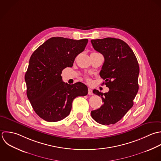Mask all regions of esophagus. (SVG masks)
I'll return each instance as SVG.
<instances>
[{
    "label": "esophagus",
    "instance_id": "34e87169",
    "mask_svg": "<svg viewBox=\"0 0 161 161\" xmlns=\"http://www.w3.org/2000/svg\"><path fill=\"white\" fill-rule=\"evenodd\" d=\"M88 95H93V92H92V89H90V88H88Z\"/></svg>",
    "mask_w": 161,
    "mask_h": 161
}]
</instances>
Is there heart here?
<instances>
[{
  "label": "heart",
  "mask_w": 161,
  "mask_h": 161,
  "mask_svg": "<svg viewBox=\"0 0 161 161\" xmlns=\"http://www.w3.org/2000/svg\"><path fill=\"white\" fill-rule=\"evenodd\" d=\"M88 80V81H89V79H87Z\"/></svg>",
  "instance_id": "heart-1"
}]
</instances>
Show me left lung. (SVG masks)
Masks as SVG:
<instances>
[{"label": "left lung", "mask_w": 161, "mask_h": 161, "mask_svg": "<svg viewBox=\"0 0 161 161\" xmlns=\"http://www.w3.org/2000/svg\"><path fill=\"white\" fill-rule=\"evenodd\" d=\"M93 48L103 54L104 63L100 76L109 91L93 93L101 96L103 104L91 112L92 118L102 125L115 124L132 107L139 90V66L132 49L120 39H92Z\"/></svg>", "instance_id": "left-lung-1"}]
</instances>
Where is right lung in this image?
Wrapping results in <instances>:
<instances>
[{
  "label": "right lung",
  "instance_id": "obj_1",
  "mask_svg": "<svg viewBox=\"0 0 161 161\" xmlns=\"http://www.w3.org/2000/svg\"><path fill=\"white\" fill-rule=\"evenodd\" d=\"M88 41L53 37L31 55L25 75L27 96L34 112L43 120L50 122L63 120L69 114L73 100L88 94L85 84L65 83L61 76L63 69L73 66Z\"/></svg>",
  "mask_w": 161,
  "mask_h": 161
}]
</instances>
